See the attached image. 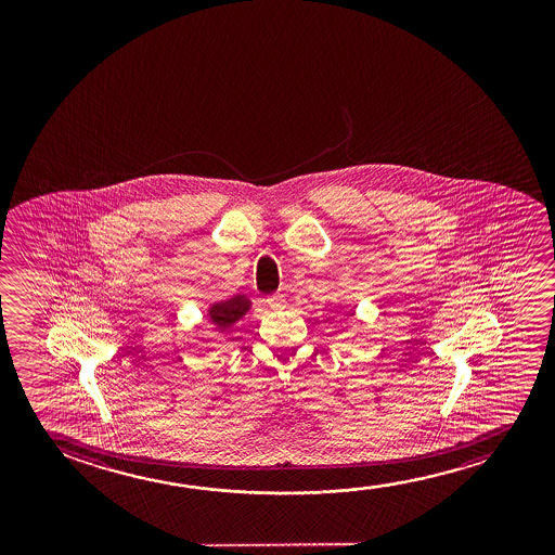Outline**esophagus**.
Returning a JSON list of instances; mask_svg holds the SVG:
<instances>
[{
	"mask_svg": "<svg viewBox=\"0 0 555 555\" xmlns=\"http://www.w3.org/2000/svg\"><path fill=\"white\" fill-rule=\"evenodd\" d=\"M267 305L273 309V311H282L286 307V299L282 294H274V296L267 297Z\"/></svg>",
	"mask_w": 555,
	"mask_h": 555,
	"instance_id": "obj_1",
	"label": "esophagus"
}]
</instances>
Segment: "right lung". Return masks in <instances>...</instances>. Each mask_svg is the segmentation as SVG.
I'll use <instances>...</instances> for the list:
<instances>
[{"label":"right lung","mask_w":555,"mask_h":555,"mask_svg":"<svg viewBox=\"0 0 555 555\" xmlns=\"http://www.w3.org/2000/svg\"><path fill=\"white\" fill-rule=\"evenodd\" d=\"M251 309V299L244 294L229 297V299H220L206 307V319L212 324L218 332H229L235 326L238 320L246 317V312Z\"/></svg>","instance_id":"obj_1"}]
</instances>
